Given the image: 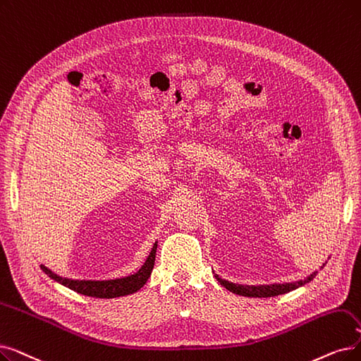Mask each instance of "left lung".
I'll return each mask as SVG.
<instances>
[{"label": "left lung", "instance_id": "1", "mask_svg": "<svg viewBox=\"0 0 361 361\" xmlns=\"http://www.w3.org/2000/svg\"><path fill=\"white\" fill-rule=\"evenodd\" d=\"M326 264V262H324ZM324 264L320 269L324 267ZM317 276V270L314 273H311L308 277L298 280V281H289V283H271V285H238V283H231L228 280H224L215 274V279L219 281V285L224 286L227 290L240 295V296H247V298H271L277 295H283L290 290H295L298 288L304 286L305 283H310V281Z\"/></svg>", "mask_w": 361, "mask_h": 361}]
</instances>
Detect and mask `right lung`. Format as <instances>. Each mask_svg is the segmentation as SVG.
<instances>
[{"instance_id":"obj_1","label":"right lung","mask_w":361,"mask_h":361,"mask_svg":"<svg viewBox=\"0 0 361 361\" xmlns=\"http://www.w3.org/2000/svg\"><path fill=\"white\" fill-rule=\"evenodd\" d=\"M156 247H158V242H154L146 262L142 265V269L131 276L121 277V279L78 280V279L61 277V276L56 274L54 271H51L50 269H47L42 264L39 265V267L47 276L53 279L54 281H57V283L63 285L78 293L92 296V298H106V300H111V298H119V296L134 293L146 285V281L149 280L152 270H153V265H154Z\"/></svg>"}]
</instances>
